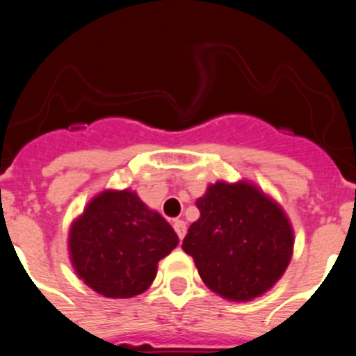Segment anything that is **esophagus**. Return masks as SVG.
<instances>
[{
    "label": "esophagus",
    "instance_id": "34e87169",
    "mask_svg": "<svg viewBox=\"0 0 356 356\" xmlns=\"http://www.w3.org/2000/svg\"><path fill=\"white\" fill-rule=\"evenodd\" d=\"M174 231L177 232L179 239H182L186 236V222L184 220H175L174 222Z\"/></svg>",
    "mask_w": 356,
    "mask_h": 356
}]
</instances>
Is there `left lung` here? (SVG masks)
<instances>
[{
	"instance_id": "obj_1",
	"label": "left lung",
	"mask_w": 356,
	"mask_h": 356,
	"mask_svg": "<svg viewBox=\"0 0 356 356\" xmlns=\"http://www.w3.org/2000/svg\"><path fill=\"white\" fill-rule=\"evenodd\" d=\"M182 250L204 284L232 301H250L281 279L293 254V229L275 201L248 182H217L196 201Z\"/></svg>"
}]
</instances>
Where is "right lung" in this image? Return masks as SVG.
<instances>
[{"instance_id": "obj_1", "label": "right lung", "mask_w": 356, "mask_h": 356, "mask_svg": "<svg viewBox=\"0 0 356 356\" xmlns=\"http://www.w3.org/2000/svg\"><path fill=\"white\" fill-rule=\"evenodd\" d=\"M177 243L170 224L131 191L96 196L68 238L77 275L106 298H132L148 289L158 261Z\"/></svg>"}]
</instances>
